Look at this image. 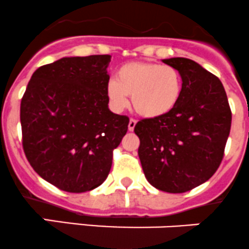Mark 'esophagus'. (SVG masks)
<instances>
[{"label":"esophagus","mask_w":249,"mask_h":249,"mask_svg":"<svg viewBox=\"0 0 249 249\" xmlns=\"http://www.w3.org/2000/svg\"><path fill=\"white\" fill-rule=\"evenodd\" d=\"M136 120L135 119H130L129 120V125H127V127H129V131H134V129H135V126H136Z\"/></svg>","instance_id":"esophagus-1"}]
</instances>
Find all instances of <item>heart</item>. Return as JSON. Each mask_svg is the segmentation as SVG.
Here are the masks:
<instances>
[{"label":"heart","instance_id":"heart-1","mask_svg":"<svg viewBox=\"0 0 249 249\" xmlns=\"http://www.w3.org/2000/svg\"><path fill=\"white\" fill-rule=\"evenodd\" d=\"M182 79L178 69L159 63L132 62L120 67L117 79L108 81L106 93L113 109L123 110L131 96L134 109L144 118H160L178 105Z\"/></svg>","mask_w":249,"mask_h":249}]
</instances>
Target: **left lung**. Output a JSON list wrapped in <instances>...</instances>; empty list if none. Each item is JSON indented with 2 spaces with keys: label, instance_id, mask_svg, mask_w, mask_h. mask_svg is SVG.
<instances>
[{
  "label": "left lung",
  "instance_id": "obj_1",
  "mask_svg": "<svg viewBox=\"0 0 249 249\" xmlns=\"http://www.w3.org/2000/svg\"><path fill=\"white\" fill-rule=\"evenodd\" d=\"M163 63L180 73V100L169 114L140 120L134 131L148 182L160 191L182 194L218 170L230 134L231 109L221 81L195 60L176 57Z\"/></svg>",
  "mask_w": 249,
  "mask_h": 249
}]
</instances>
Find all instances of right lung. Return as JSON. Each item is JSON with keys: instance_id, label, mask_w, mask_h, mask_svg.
Instances as JSON below:
<instances>
[{"instance_id": "obj_1", "label": "right lung", "mask_w": 249, "mask_h": 249, "mask_svg": "<svg viewBox=\"0 0 249 249\" xmlns=\"http://www.w3.org/2000/svg\"><path fill=\"white\" fill-rule=\"evenodd\" d=\"M109 54L64 57L36 69L20 103L23 148L59 190L91 191L107 178L129 118L108 108Z\"/></svg>"}]
</instances>
